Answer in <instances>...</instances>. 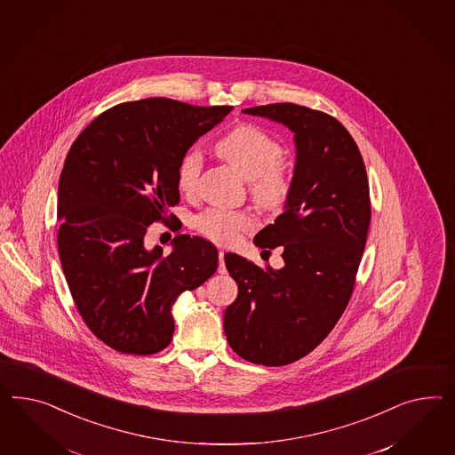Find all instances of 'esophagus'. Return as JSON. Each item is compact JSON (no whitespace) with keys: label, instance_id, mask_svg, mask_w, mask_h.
Wrapping results in <instances>:
<instances>
[{"label":"esophagus","instance_id":"obj_1","mask_svg":"<svg viewBox=\"0 0 455 455\" xmlns=\"http://www.w3.org/2000/svg\"><path fill=\"white\" fill-rule=\"evenodd\" d=\"M219 259H220L219 273H227V268H225V251H220V253H219Z\"/></svg>","mask_w":455,"mask_h":455}]
</instances>
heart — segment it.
Masks as SVG:
<instances>
[{"label":"heart","mask_w":455,"mask_h":455,"mask_svg":"<svg viewBox=\"0 0 455 455\" xmlns=\"http://www.w3.org/2000/svg\"><path fill=\"white\" fill-rule=\"evenodd\" d=\"M217 154L251 182V192L267 205H278L288 196L290 175L283 159L282 144L257 125H240L217 144ZM202 171V154L188 148L177 167V187L190 194ZM196 230L210 240L232 245L243 232L255 227V219L242 210L210 207L196 220Z\"/></svg>","instance_id":"1"}]
</instances>
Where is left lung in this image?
I'll list each match as a JSON object with an SVG mask.
<instances>
[{
    "mask_svg": "<svg viewBox=\"0 0 455 455\" xmlns=\"http://www.w3.org/2000/svg\"><path fill=\"white\" fill-rule=\"evenodd\" d=\"M242 112L295 134V171L282 215L253 240L268 253L282 246L283 268L225 255L238 296L223 330L238 356L284 366L311 353L349 303L371 221L368 175L355 139L331 116L291 102Z\"/></svg>",
    "mask_w": 455,
    "mask_h": 455,
    "instance_id": "8db88e82",
    "label": "left lung"
}]
</instances>
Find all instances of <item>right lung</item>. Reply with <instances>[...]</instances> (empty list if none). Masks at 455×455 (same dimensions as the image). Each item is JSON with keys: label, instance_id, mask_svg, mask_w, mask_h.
<instances>
[{"label": "right lung", "instance_id": "add662e5", "mask_svg": "<svg viewBox=\"0 0 455 455\" xmlns=\"http://www.w3.org/2000/svg\"><path fill=\"white\" fill-rule=\"evenodd\" d=\"M230 111L165 98L124 102L98 116L68 152L58 188L62 271L87 328L119 353L167 347L177 298L219 267L217 248L202 236L177 235L169 255L144 238L180 200L182 156Z\"/></svg>", "mask_w": 455, "mask_h": 455}]
</instances>
